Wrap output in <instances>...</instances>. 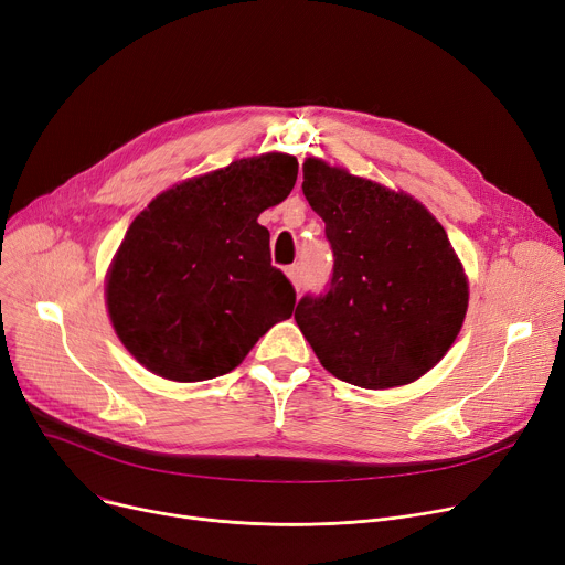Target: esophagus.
I'll use <instances>...</instances> for the list:
<instances>
[{
  "label": "esophagus",
  "mask_w": 565,
  "mask_h": 565,
  "mask_svg": "<svg viewBox=\"0 0 565 565\" xmlns=\"http://www.w3.org/2000/svg\"><path fill=\"white\" fill-rule=\"evenodd\" d=\"M286 275H288V279L292 281L295 290H300V288H302V284H305V273H302V267H300V265H290L288 270H286Z\"/></svg>",
  "instance_id": "obj_1"
}]
</instances>
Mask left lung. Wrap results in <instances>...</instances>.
I'll return each mask as SVG.
<instances>
[{
	"label": "left lung",
	"instance_id": "8db88e82",
	"mask_svg": "<svg viewBox=\"0 0 565 565\" xmlns=\"http://www.w3.org/2000/svg\"><path fill=\"white\" fill-rule=\"evenodd\" d=\"M302 171L334 267L295 322L334 377L362 390L414 382L447 354L467 313L469 286L447 231L405 192L318 158Z\"/></svg>",
	"mask_w": 565,
	"mask_h": 565
}]
</instances>
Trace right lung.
Returning a JSON list of instances; mask_svg holds the SVG:
<instances>
[{
    "mask_svg": "<svg viewBox=\"0 0 565 565\" xmlns=\"http://www.w3.org/2000/svg\"><path fill=\"white\" fill-rule=\"evenodd\" d=\"M298 160L265 153L158 194L107 273V311L132 358L160 377L201 382L241 364L290 318L295 288L273 265L258 215L281 203Z\"/></svg>",
    "mask_w": 565,
    "mask_h": 565,
    "instance_id": "1",
    "label": "right lung"
}]
</instances>
